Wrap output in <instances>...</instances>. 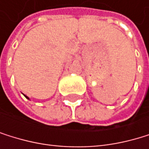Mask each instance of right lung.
<instances>
[{
    "label": "right lung",
    "mask_w": 149,
    "mask_h": 149,
    "mask_svg": "<svg viewBox=\"0 0 149 149\" xmlns=\"http://www.w3.org/2000/svg\"><path fill=\"white\" fill-rule=\"evenodd\" d=\"M25 96H26V95H25ZM26 98H28V97H27V96H26Z\"/></svg>",
    "instance_id": "right-lung-1"
}]
</instances>
